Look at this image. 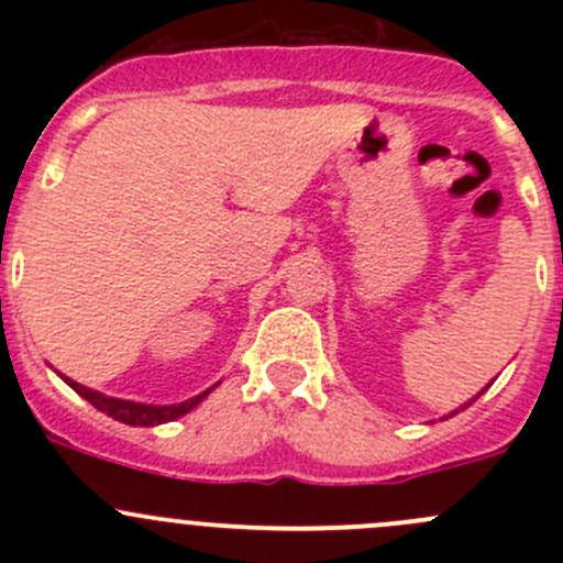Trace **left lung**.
<instances>
[{
  "instance_id": "left-lung-1",
  "label": "left lung",
  "mask_w": 563,
  "mask_h": 563,
  "mask_svg": "<svg viewBox=\"0 0 563 563\" xmlns=\"http://www.w3.org/2000/svg\"><path fill=\"white\" fill-rule=\"evenodd\" d=\"M493 382H496V378H493ZM493 382H490V384H493ZM490 384H487V387H490ZM487 387H485V389H487ZM485 389H482V391H485ZM482 391H479V395H482ZM479 395H476V397H479ZM476 397H471V400H468V402H463V406H460V408H455V411H450V413H446V417H444V419L455 417V413H457V411H463V408H468V406H471V402H474V400H476Z\"/></svg>"
}]
</instances>
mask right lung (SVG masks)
I'll list each match as a JSON object with an SVG mask.
<instances>
[{"label": "right lung", "mask_w": 563, "mask_h": 563, "mask_svg": "<svg viewBox=\"0 0 563 563\" xmlns=\"http://www.w3.org/2000/svg\"><path fill=\"white\" fill-rule=\"evenodd\" d=\"M59 376H62V373H59ZM62 382H65L70 389H76L78 395L84 397V400L92 402L98 411L108 413V417H113L117 422L133 424V428H155V424H166V422H174V419L185 417L187 411H192V408H196L198 402H201L203 397H207L209 391H212L220 384L218 382L214 387L203 389L201 395L190 397V400L174 402V406H150V402H135V400H122V397H108V395H103V391L84 387V384L73 382V378H67V376H62Z\"/></svg>", "instance_id": "1"}]
</instances>
